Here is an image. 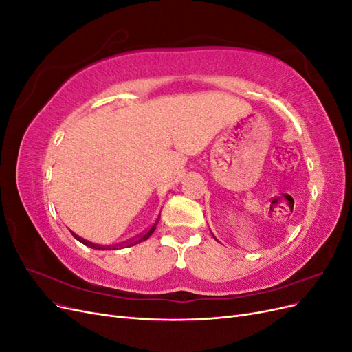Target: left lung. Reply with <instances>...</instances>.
<instances>
[{
    "instance_id": "obj_1",
    "label": "left lung",
    "mask_w": 352,
    "mask_h": 352,
    "mask_svg": "<svg viewBox=\"0 0 352 352\" xmlns=\"http://www.w3.org/2000/svg\"><path fill=\"white\" fill-rule=\"evenodd\" d=\"M211 235H212V233H211ZM212 238H214V239H216V236H214V235H212Z\"/></svg>"
}]
</instances>
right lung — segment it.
I'll return each instance as SVG.
<instances>
[{"label":"right lung","instance_id":"right-lung-1","mask_svg":"<svg viewBox=\"0 0 352 352\" xmlns=\"http://www.w3.org/2000/svg\"><path fill=\"white\" fill-rule=\"evenodd\" d=\"M158 220H160V216H158V219L155 220V223L154 225L151 226V229H148L144 235H141L140 238L138 239H135V241H131L129 243H127V247H132V245H136V243H140V242H144V241H146L148 238H150L153 233H154V230H155V228H157V225H158ZM72 235L76 238L79 242H82L83 245H87V247H89V248H94V250H105V247H101V245H98V243H94V242H89V241H87V239H83V238H80V236H78L76 233H73L72 232ZM109 248V247H107ZM113 250H116V248H113Z\"/></svg>","mask_w":352,"mask_h":352}]
</instances>
